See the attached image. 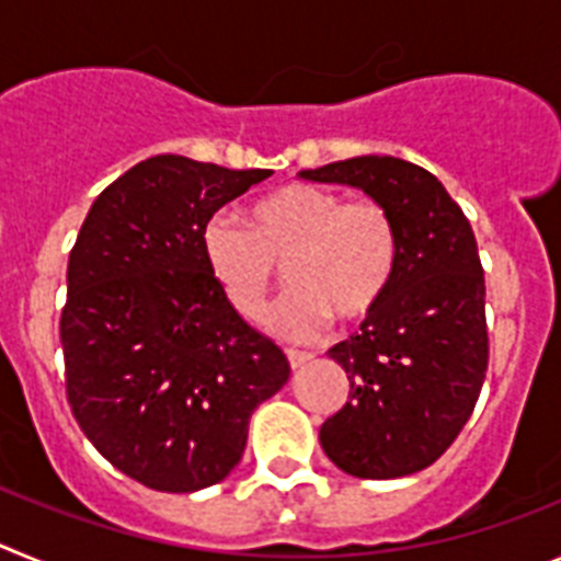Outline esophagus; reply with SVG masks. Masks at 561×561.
<instances>
[{
  "label": "esophagus",
  "instance_id": "34e87169",
  "mask_svg": "<svg viewBox=\"0 0 561 561\" xmlns=\"http://www.w3.org/2000/svg\"><path fill=\"white\" fill-rule=\"evenodd\" d=\"M286 359H289V368L297 370L304 368L306 362L314 359V354H309V351H295V348H286Z\"/></svg>",
  "mask_w": 561,
  "mask_h": 561
}]
</instances>
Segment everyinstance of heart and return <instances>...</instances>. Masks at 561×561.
<instances>
[{
    "mask_svg": "<svg viewBox=\"0 0 561 561\" xmlns=\"http://www.w3.org/2000/svg\"><path fill=\"white\" fill-rule=\"evenodd\" d=\"M244 227L213 213L202 252L232 309L255 320L286 266L291 289L266 325L286 340L317 334L336 314L359 323L381 306L399 266V227L374 199L345 202L329 187L295 182L255 199Z\"/></svg>",
    "mask_w": 561,
    "mask_h": 561,
    "instance_id": "heart-1",
    "label": "heart"
}]
</instances>
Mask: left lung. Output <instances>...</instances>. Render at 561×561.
I'll list each match as a JSON object with an SVG mask.
<instances>
[{
    "mask_svg": "<svg viewBox=\"0 0 561 561\" xmlns=\"http://www.w3.org/2000/svg\"><path fill=\"white\" fill-rule=\"evenodd\" d=\"M300 180L359 187L399 227V266L379 309L329 356L348 374V404L325 419L331 463L365 480L421 472L447 453L489 365L478 241L447 187L399 157H354Z\"/></svg>",
    "mask_w": 561,
    "mask_h": 561,
    "instance_id": "1",
    "label": "left lung"
}]
</instances>
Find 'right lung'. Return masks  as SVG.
Here are the masks:
<instances>
[{"instance_id":"1","label":"right lung","mask_w":561,"mask_h":561,"mask_svg":"<svg viewBox=\"0 0 561 561\" xmlns=\"http://www.w3.org/2000/svg\"><path fill=\"white\" fill-rule=\"evenodd\" d=\"M266 176L151 157L98 196L69 252V408L114 469L157 492L225 480L252 410L289 379L284 351L241 320L202 252L205 221Z\"/></svg>"}]
</instances>
